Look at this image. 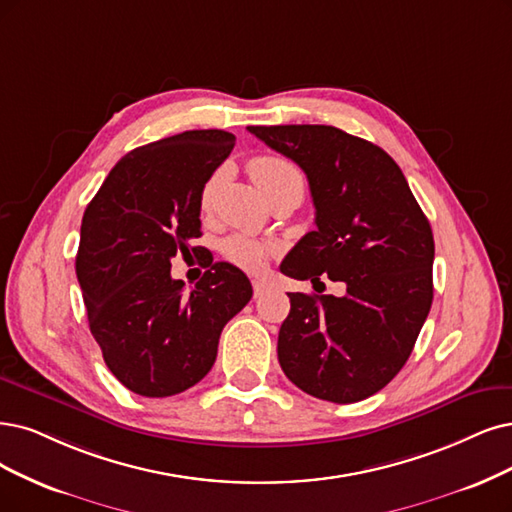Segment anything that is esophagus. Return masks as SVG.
I'll list each match as a JSON object with an SVG mask.
<instances>
[{
  "instance_id": "34e87169",
  "label": "esophagus",
  "mask_w": 512,
  "mask_h": 512,
  "mask_svg": "<svg viewBox=\"0 0 512 512\" xmlns=\"http://www.w3.org/2000/svg\"><path fill=\"white\" fill-rule=\"evenodd\" d=\"M270 291V285L268 282H263V280H253V295H255V299H259V297H263Z\"/></svg>"
}]
</instances>
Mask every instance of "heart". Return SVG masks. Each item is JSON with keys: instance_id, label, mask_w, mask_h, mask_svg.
Returning a JSON list of instances; mask_svg holds the SVG:
<instances>
[{"instance_id": "obj_1", "label": "heart", "mask_w": 512, "mask_h": 512, "mask_svg": "<svg viewBox=\"0 0 512 512\" xmlns=\"http://www.w3.org/2000/svg\"><path fill=\"white\" fill-rule=\"evenodd\" d=\"M249 173L268 200L280 194H291V196H297L299 200L304 196V187H306L304 173L297 168V164H293L287 158L274 156V154L255 156L249 160ZM219 181H221V173H213L202 185V192H200L202 211H208V208L213 206ZM221 253L225 255L227 261H232L238 268L259 270L263 268V263L268 261L272 249L268 242L253 238L249 234H232L221 242Z\"/></svg>"}]
</instances>
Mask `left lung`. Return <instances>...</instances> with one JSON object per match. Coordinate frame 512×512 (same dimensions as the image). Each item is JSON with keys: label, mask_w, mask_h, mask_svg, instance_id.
<instances>
[{"label": "left lung", "mask_w": 512, "mask_h": 512, "mask_svg": "<svg viewBox=\"0 0 512 512\" xmlns=\"http://www.w3.org/2000/svg\"><path fill=\"white\" fill-rule=\"evenodd\" d=\"M249 132L299 164L316 208V230L293 246L280 272L346 285L342 297L289 293L280 367L316 399L363 401L403 369L430 312V223L382 147L323 124Z\"/></svg>", "instance_id": "left-lung-1"}]
</instances>
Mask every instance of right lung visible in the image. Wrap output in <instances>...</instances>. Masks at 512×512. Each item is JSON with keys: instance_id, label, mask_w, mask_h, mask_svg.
Wrapping results in <instances>:
<instances>
[{"instance_id": "obj_1", "label": "right lung", "mask_w": 512, "mask_h": 512, "mask_svg": "<svg viewBox=\"0 0 512 512\" xmlns=\"http://www.w3.org/2000/svg\"><path fill=\"white\" fill-rule=\"evenodd\" d=\"M225 130H185L132 149L86 206L75 274L90 333L105 365L135 394L162 399L198 384L217 358L219 335L253 297L232 263L211 259L192 293L170 259L194 255L200 192L230 156Z\"/></svg>"}]
</instances>
